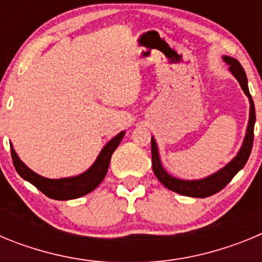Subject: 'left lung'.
<instances>
[{
    "mask_svg": "<svg viewBox=\"0 0 262 262\" xmlns=\"http://www.w3.org/2000/svg\"><path fill=\"white\" fill-rule=\"evenodd\" d=\"M224 61L230 66V72L239 81L240 86L245 96L249 98V120L248 126H247V133H245L244 142H243L240 151L237 152L235 157L231 160L230 163L227 164L224 168L217 170L214 174L209 177L202 178V180H180L173 176L169 174L165 169L163 168V164L160 161L159 156V148H157L156 140L152 136L151 139V151H152V168L154 173L156 174L159 180L166 189L174 191V193L182 194L186 196H194V198H206L212 194L221 191L228 182L236 176L240 169L244 168L249 159V155L252 151V145H253V129L254 122H256V111H254V103L252 99L251 93L248 89V81H247V75H245L244 69L240 66V62L236 59L230 56H223Z\"/></svg>",
    "mask_w": 262,
    "mask_h": 262,
    "instance_id": "8db88e82",
    "label": "left lung"
}]
</instances>
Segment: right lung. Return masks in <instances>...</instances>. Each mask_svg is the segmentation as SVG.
Wrapping results in <instances>:
<instances>
[{
    "label": "right lung",
    "mask_w": 262,
    "mask_h": 262,
    "mask_svg": "<svg viewBox=\"0 0 262 262\" xmlns=\"http://www.w3.org/2000/svg\"><path fill=\"white\" fill-rule=\"evenodd\" d=\"M124 134L126 133L122 131V133H119L117 136L111 139L110 142L102 148V151L99 152L98 157H97L93 165L90 166L86 172L75 176V177L59 178V180H51V178L41 177L38 173L32 172L31 169L23 161H20L18 155L14 151L13 145H10L11 159H13L14 168L18 172V174L23 180H26L30 184L34 185L36 189H39L48 198L57 201L76 200V198H80V196L93 191L102 182L106 173H107L111 155L114 154L119 143L122 142Z\"/></svg>",
    "instance_id": "obj_1"
}]
</instances>
